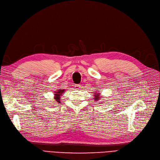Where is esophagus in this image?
<instances>
[{
  "mask_svg": "<svg viewBox=\"0 0 160 160\" xmlns=\"http://www.w3.org/2000/svg\"><path fill=\"white\" fill-rule=\"evenodd\" d=\"M74 87H75V89L79 90V89L80 88V87H81V85H80V84H76V85L74 86Z\"/></svg>",
  "mask_w": 160,
  "mask_h": 160,
  "instance_id": "obj_1",
  "label": "esophagus"
}]
</instances>
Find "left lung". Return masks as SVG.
Here are the masks:
<instances>
[{"mask_svg":"<svg viewBox=\"0 0 160 160\" xmlns=\"http://www.w3.org/2000/svg\"><path fill=\"white\" fill-rule=\"evenodd\" d=\"M94 101H99L102 98V96H100V93H98V92H96V93H94ZM102 103H104V102H102ZM100 104H101V103H100Z\"/></svg>","mask_w":160,"mask_h":160,"instance_id":"1","label":"left lung"}]
</instances>
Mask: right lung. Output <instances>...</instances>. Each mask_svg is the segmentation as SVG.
<instances>
[{
    "label": "right lung",
    "mask_w": 160,
    "mask_h": 160,
    "mask_svg": "<svg viewBox=\"0 0 160 160\" xmlns=\"http://www.w3.org/2000/svg\"><path fill=\"white\" fill-rule=\"evenodd\" d=\"M65 92V90L63 89V90H61V89H60V90H58V91H56V92H54V100H55V101L56 102H59L60 103V100H61V96H62L63 95V93L64 92Z\"/></svg>",
    "instance_id": "1"
}]
</instances>
